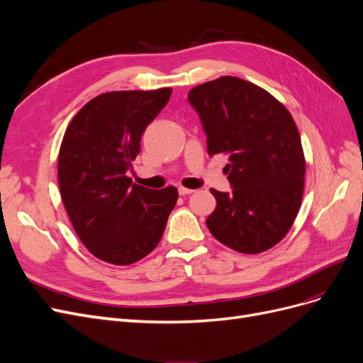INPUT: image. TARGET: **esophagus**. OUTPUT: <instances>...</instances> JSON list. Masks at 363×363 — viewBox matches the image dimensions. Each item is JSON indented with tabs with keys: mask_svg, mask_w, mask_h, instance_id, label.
<instances>
[{
	"mask_svg": "<svg viewBox=\"0 0 363 363\" xmlns=\"http://www.w3.org/2000/svg\"><path fill=\"white\" fill-rule=\"evenodd\" d=\"M192 192H194V189L183 188V186H180V188H179V194H180V195H189V194H192Z\"/></svg>",
	"mask_w": 363,
	"mask_h": 363,
	"instance_id": "1",
	"label": "esophagus"
}]
</instances>
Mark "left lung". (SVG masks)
<instances>
[{
  "label": "left lung",
  "mask_w": 363,
  "mask_h": 363,
  "mask_svg": "<svg viewBox=\"0 0 363 363\" xmlns=\"http://www.w3.org/2000/svg\"><path fill=\"white\" fill-rule=\"evenodd\" d=\"M207 136L208 156L227 152L232 192L211 189V233L235 251L257 255L279 244L303 199L306 163L288 108L262 87L221 77L189 91Z\"/></svg>",
  "instance_id": "left-lung-1"
}]
</instances>
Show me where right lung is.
Wrapping results in <instances>:
<instances>
[{"instance_id":"obj_1","label":"right lung","mask_w":363,"mask_h":363,"mask_svg":"<svg viewBox=\"0 0 363 363\" xmlns=\"http://www.w3.org/2000/svg\"><path fill=\"white\" fill-rule=\"evenodd\" d=\"M172 89L107 92L77 113L59 152V188L84 247L113 265H130L155 250L177 203L174 186L148 189L127 177L147 125Z\"/></svg>"}]
</instances>
